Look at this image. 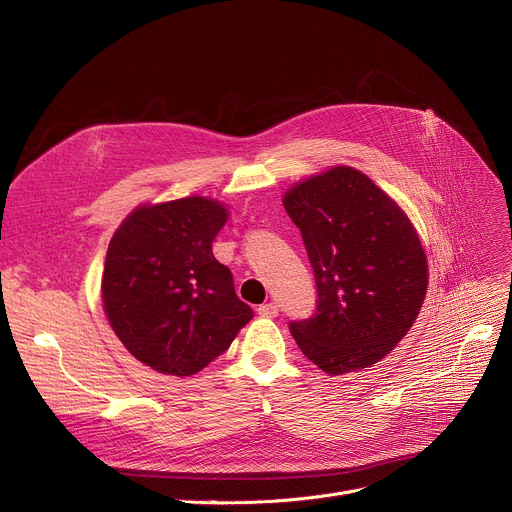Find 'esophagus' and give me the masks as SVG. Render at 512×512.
Returning <instances> with one entry per match:
<instances>
[{
	"mask_svg": "<svg viewBox=\"0 0 512 512\" xmlns=\"http://www.w3.org/2000/svg\"><path fill=\"white\" fill-rule=\"evenodd\" d=\"M278 305L276 303H265V305H261L259 309H257V313L261 315V317H276L278 315Z\"/></svg>",
	"mask_w": 512,
	"mask_h": 512,
	"instance_id": "1",
	"label": "esophagus"
}]
</instances>
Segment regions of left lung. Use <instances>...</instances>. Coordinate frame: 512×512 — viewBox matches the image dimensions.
I'll return each mask as SVG.
<instances>
[{"label": "left lung", "mask_w": 512, "mask_h": 512, "mask_svg": "<svg viewBox=\"0 0 512 512\" xmlns=\"http://www.w3.org/2000/svg\"><path fill=\"white\" fill-rule=\"evenodd\" d=\"M284 207L317 286V311L290 321L292 338L330 375L378 363L407 336L427 290V259L407 213L348 166L294 184Z\"/></svg>", "instance_id": "1"}]
</instances>
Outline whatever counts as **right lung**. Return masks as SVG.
Instances as JSON below:
<instances>
[{"mask_svg":"<svg viewBox=\"0 0 512 512\" xmlns=\"http://www.w3.org/2000/svg\"><path fill=\"white\" fill-rule=\"evenodd\" d=\"M226 218V207L205 197L141 205L110 240L103 311L126 351L159 373L201 371L253 317L211 251Z\"/></svg>","mask_w":512,"mask_h":512,"instance_id":"add662e5","label":"right lung"}]
</instances>
